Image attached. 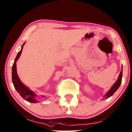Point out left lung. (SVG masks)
<instances>
[{
  "mask_svg": "<svg viewBox=\"0 0 132 132\" xmlns=\"http://www.w3.org/2000/svg\"><path fill=\"white\" fill-rule=\"evenodd\" d=\"M122 69H121V72L119 73L118 79H117V81L115 82V83L111 87V88L107 92V93L105 94V96H104V97H105L106 99L109 98V97L112 96L114 94V92L118 90V88L119 86H120L121 81H122Z\"/></svg>",
  "mask_w": 132,
  "mask_h": 132,
  "instance_id": "1",
  "label": "left lung"
}]
</instances>
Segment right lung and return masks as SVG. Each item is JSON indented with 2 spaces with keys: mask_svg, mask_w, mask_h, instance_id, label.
I'll list each match as a JSON object with an SVG mask.
<instances>
[{
  "mask_svg": "<svg viewBox=\"0 0 132 132\" xmlns=\"http://www.w3.org/2000/svg\"><path fill=\"white\" fill-rule=\"evenodd\" d=\"M25 43L23 44L22 46L21 50L17 54L16 59L14 60L13 65L12 67V82H13L14 88L17 90V92L19 93V95L25 99V100L28 102H32V103H36V102H39L38 101L35 99L36 95L35 93H33V92L30 90L28 87L23 84V83L20 81L19 78L18 77V73H17L16 70V62L19 58L20 54L22 53V49H23V45H25ZM44 97V96H42Z\"/></svg>",
  "mask_w": 132,
  "mask_h": 132,
  "instance_id": "add662e5",
  "label": "right lung"
}]
</instances>
